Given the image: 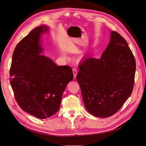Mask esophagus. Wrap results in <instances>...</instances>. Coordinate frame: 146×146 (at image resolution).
Wrapping results in <instances>:
<instances>
[{"mask_svg": "<svg viewBox=\"0 0 146 146\" xmlns=\"http://www.w3.org/2000/svg\"><path fill=\"white\" fill-rule=\"evenodd\" d=\"M73 73H74V78H76L77 75V70L76 69V68H73Z\"/></svg>", "mask_w": 146, "mask_h": 146, "instance_id": "1", "label": "esophagus"}]
</instances>
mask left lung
<instances>
[{
    "instance_id": "left-lung-1",
    "label": "left lung",
    "mask_w": 146,
    "mask_h": 146,
    "mask_svg": "<svg viewBox=\"0 0 146 146\" xmlns=\"http://www.w3.org/2000/svg\"><path fill=\"white\" fill-rule=\"evenodd\" d=\"M77 80L86 108L108 117L123 106L133 90L136 62L126 40L115 31L100 59L87 56L79 64Z\"/></svg>"
}]
</instances>
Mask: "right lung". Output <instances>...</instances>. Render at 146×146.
<instances>
[{
  "mask_svg": "<svg viewBox=\"0 0 146 146\" xmlns=\"http://www.w3.org/2000/svg\"><path fill=\"white\" fill-rule=\"evenodd\" d=\"M45 26L34 29L15 46L10 68V84L20 107L39 119L48 118L60 108L63 93L72 80L69 66H57L42 51L39 39Z\"/></svg>",
  "mask_w": 146,
  "mask_h": 146,
  "instance_id": "right-lung-1",
  "label": "right lung"
}]
</instances>
